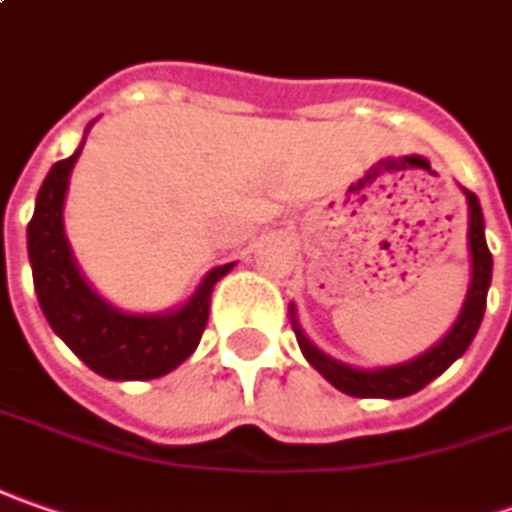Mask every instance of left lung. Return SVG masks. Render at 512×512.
Wrapping results in <instances>:
<instances>
[{"label":"left lung","instance_id":"obj_1","mask_svg":"<svg viewBox=\"0 0 512 512\" xmlns=\"http://www.w3.org/2000/svg\"><path fill=\"white\" fill-rule=\"evenodd\" d=\"M467 212H470V226H467V240H470V260H473V277H470V289L467 300L462 306L459 320L453 323L445 340L436 343L431 351H425L422 357L411 362H402L394 368H377V371H360L343 362L331 360L323 351H317L309 343V337L300 331L294 314H291V326L297 334V345L303 351V357L323 374V377L348 397H379V399H399L411 397L416 391H422L431 379H436L442 371H448L453 360H459L467 351L470 340L476 337V331L482 326L487 306V286H490V274H493V255L487 249L485 240V218H482V206L473 192H467Z\"/></svg>","mask_w":512,"mask_h":512}]
</instances>
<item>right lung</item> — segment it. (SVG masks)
<instances>
[{
  "mask_svg": "<svg viewBox=\"0 0 512 512\" xmlns=\"http://www.w3.org/2000/svg\"><path fill=\"white\" fill-rule=\"evenodd\" d=\"M79 155L81 150H76V155L53 164L36 195V212L27 223V255L39 306L67 348L101 377H164L201 343L212 289L232 269V263L206 274L184 309L169 314H124L107 306L81 277L64 238V192Z\"/></svg>",
  "mask_w": 512,
  "mask_h": 512,
  "instance_id": "1",
  "label": "right lung"
}]
</instances>
